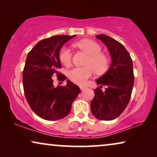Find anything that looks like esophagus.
<instances>
[{"instance_id": "esophagus-1", "label": "esophagus", "mask_w": 157, "mask_h": 157, "mask_svg": "<svg viewBox=\"0 0 157 157\" xmlns=\"http://www.w3.org/2000/svg\"><path fill=\"white\" fill-rule=\"evenodd\" d=\"M86 86H80V89L81 90V91H83V90H84L86 89Z\"/></svg>"}]
</instances>
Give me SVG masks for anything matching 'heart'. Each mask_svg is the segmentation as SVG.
I'll use <instances>...</instances> for the list:
<instances>
[{"mask_svg":"<svg viewBox=\"0 0 157 157\" xmlns=\"http://www.w3.org/2000/svg\"><path fill=\"white\" fill-rule=\"evenodd\" d=\"M75 46L89 55L85 67H76L68 72V77L73 83L84 85L94 74V70L98 74H102L109 68V59L101 53V47L92 40L83 39L75 44ZM59 59L64 66L71 65L72 61L71 51L63 46L59 53Z\"/></svg>","mask_w":157,"mask_h":157,"instance_id":"1","label":"heart"}]
</instances>
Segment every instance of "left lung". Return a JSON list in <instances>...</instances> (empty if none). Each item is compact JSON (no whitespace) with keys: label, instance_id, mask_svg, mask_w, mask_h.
<instances>
[{"label":"left lung","instance_id":"8db88e82","mask_svg":"<svg viewBox=\"0 0 157 157\" xmlns=\"http://www.w3.org/2000/svg\"><path fill=\"white\" fill-rule=\"evenodd\" d=\"M96 38L106 45L111 63L107 71L96 81L99 87L94 89L90 106L96 119L110 121L119 117L129 102L134 83L133 62L121 43L104 34L97 35ZM102 85L107 87L104 92L100 89Z\"/></svg>","mask_w":157,"mask_h":157}]
</instances>
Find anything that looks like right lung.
<instances>
[{
	"instance_id": "1",
	"label": "right lung",
	"mask_w": 157,
	"mask_h": 157,
	"mask_svg": "<svg viewBox=\"0 0 157 157\" xmlns=\"http://www.w3.org/2000/svg\"><path fill=\"white\" fill-rule=\"evenodd\" d=\"M74 36H54L36 44L27 56L23 71V85L26 100L33 112L42 119L55 121L66 117L81 90L69 80L65 86H53V74L59 81L66 77L60 74V51Z\"/></svg>"
}]
</instances>
